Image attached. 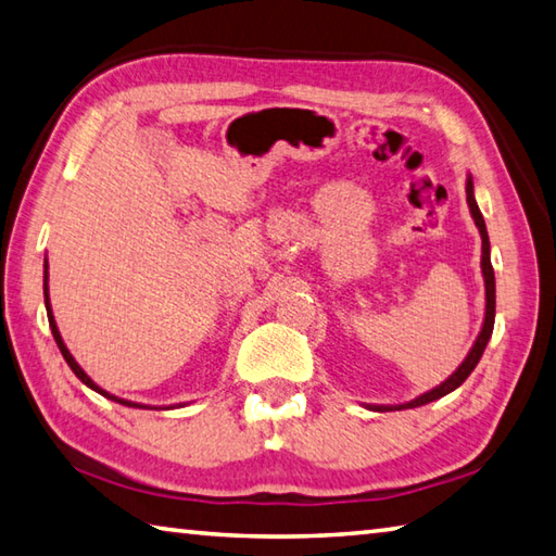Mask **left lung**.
<instances>
[{
    "mask_svg": "<svg viewBox=\"0 0 556 556\" xmlns=\"http://www.w3.org/2000/svg\"><path fill=\"white\" fill-rule=\"evenodd\" d=\"M467 204H469V211L473 216V224L479 226V233H481V269H483V281H486V318H483V328L479 332L477 342H473L471 352L467 355V359L462 362L459 369L454 371V375L442 381L440 387H435L428 393H422V396L413 399L408 403H401V406H375V410H401V408H418V406H426V403L435 401V399H442L447 396L450 391H454L459 387V383H464V379H467L473 367L479 365V359L483 355V350H486L489 345V338L493 332V320H496V277H493V267H491V245H489V233H486V224H483V216L481 211L477 206V201H473V185H471V177L467 179Z\"/></svg>",
    "mask_w": 556,
    "mask_h": 556,
    "instance_id": "1",
    "label": "left lung"
}]
</instances>
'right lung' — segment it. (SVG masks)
I'll list each match as a JSON object with an SVG mask.
<instances>
[{"mask_svg":"<svg viewBox=\"0 0 556 556\" xmlns=\"http://www.w3.org/2000/svg\"><path fill=\"white\" fill-rule=\"evenodd\" d=\"M46 269H48V262H46ZM43 294H46V308H48V323H50V330H53V338H55V342H58V348H60V352H63V357H65V362L70 365V369L75 371L77 375V379H83L89 389H94V391H99L102 393V396H109V393L104 391V389H99L97 383L89 379L85 371H83V367L77 365L75 362V357L70 355V350L65 348V342H63V338H60V332H58V326H55V318H53V311H50V304H48V271H46V287H43ZM109 399H114V401H118V403H124V406H136V403H130V401H121V399H116V396H109Z\"/></svg>","mask_w":556,"mask_h":556,"instance_id":"1","label":"right lung"}]
</instances>
